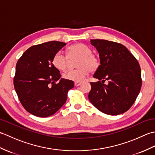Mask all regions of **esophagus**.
Returning a JSON list of instances; mask_svg holds the SVG:
<instances>
[{
  "label": "esophagus",
  "mask_w": 155,
  "mask_h": 155,
  "mask_svg": "<svg viewBox=\"0 0 155 155\" xmlns=\"http://www.w3.org/2000/svg\"><path fill=\"white\" fill-rule=\"evenodd\" d=\"M81 82H74V85L76 87H78V86H79V85H81Z\"/></svg>",
  "instance_id": "obj_1"
}]
</instances>
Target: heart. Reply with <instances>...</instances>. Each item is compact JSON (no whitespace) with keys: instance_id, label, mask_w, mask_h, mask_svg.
Instances as JSON below:
<instances>
[{"instance_id":"b5f03b06","label":"heart","mask_w":155,"mask_h":155,"mask_svg":"<svg viewBox=\"0 0 155 155\" xmlns=\"http://www.w3.org/2000/svg\"><path fill=\"white\" fill-rule=\"evenodd\" d=\"M80 57L77 62V69L66 72L63 77L75 82L83 81L89 72L97 71L100 67V60L92 53L91 48L83 43H77L68 48V57L61 51H57L52 57L54 67L59 71H64L68 67L69 59Z\"/></svg>"}]
</instances>
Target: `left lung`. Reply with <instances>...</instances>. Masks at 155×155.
I'll list each match as a JSON object with an SVG mask.
<instances>
[{
	"label": "left lung",
	"mask_w": 155,
	"mask_h": 155,
	"mask_svg": "<svg viewBox=\"0 0 155 155\" xmlns=\"http://www.w3.org/2000/svg\"><path fill=\"white\" fill-rule=\"evenodd\" d=\"M91 43L99 53L101 64L93 75L99 81L91 83L88 99L104 114L123 113L132 107L140 93L142 78L139 62L118 42L93 39ZM106 80L108 85L104 84Z\"/></svg>",
	"instance_id": "left-lung-1"
}]
</instances>
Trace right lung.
<instances>
[{
  "mask_svg": "<svg viewBox=\"0 0 155 155\" xmlns=\"http://www.w3.org/2000/svg\"><path fill=\"white\" fill-rule=\"evenodd\" d=\"M66 45L50 41L34 45L16 63L15 89L23 107L36 117L54 114L63 106L68 91L74 87L73 81L61 78L60 71L52 62L54 54Z\"/></svg>",
  "mask_w": 155,
  "mask_h": 155,
  "instance_id": "add662e5",
  "label": "right lung"
}]
</instances>
